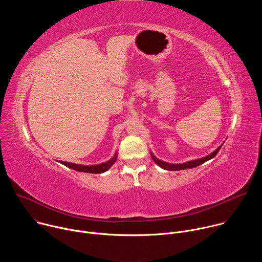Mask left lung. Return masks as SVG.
Wrapping results in <instances>:
<instances>
[{"label":"left lung","instance_id":"8db88e82","mask_svg":"<svg viewBox=\"0 0 262 262\" xmlns=\"http://www.w3.org/2000/svg\"><path fill=\"white\" fill-rule=\"evenodd\" d=\"M221 147H222V145L219 146L212 154L208 155L207 157H204V158L198 159V160L189 161V162L182 163V164H170V163H166V162H164V161H161V160L157 159L152 152H150V155H151V158H152L154 162H155L157 165H159L161 168H163V169H165V170H169V171H178V170H185V169L195 168V167H197V166H199V165H202V164H204L205 162H207V161L213 159V158L217 155V152H219V150L221 149Z\"/></svg>","mask_w":262,"mask_h":262}]
</instances>
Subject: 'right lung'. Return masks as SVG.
<instances>
[{"instance_id":"add662e5","label":"right lung","mask_w":262,"mask_h":262,"mask_svg":"<svg viewBox=\"0 0 262 262\" xmlns=\"http://www.w3.org/2000/svg\"><path fill=\"white\" fill-rule=\"evenodd\" d=\"M117 160V152L114 155V157L112 158L110 161L104 162L102 164L99 165H92V166H85V165H79V164H72V163H68V162H60L62 165L72 169L76 170L79 172H86V173H93V174H100L103 173L105 171H107L112 166L114 165V163Z\"/></svg>"}]
</instances>
